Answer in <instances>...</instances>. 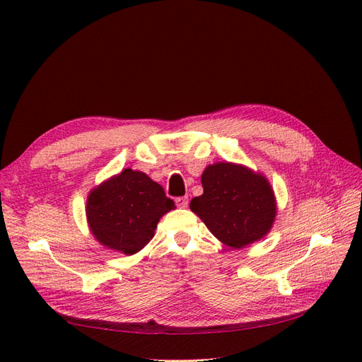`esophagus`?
<instances>
[{
    "instance_id": "1",
    "label": "esophagus",
    "mask_w": 362,
    "mask_h": 362,
    "mask_svg": "<svg viewBox=\"0 0 362 362\" xmlns=\"http://www.w3.org/2000/svg\"><path fill=\"white\" fill-rule=\"evenodd\" d=\"M175 202H177V205H178L180 208H185V206L189 205V198H187V196H181V198L175 199Z\"/></svg>"
}]
</instances>
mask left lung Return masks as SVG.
Wrapping results in <instances>:
<instances>
[{"label":"left lung","mask_w":362,"mask_h":362,"mask_svg":"<svg viewBox=\"0 0 362 362\" xmlns=\"http://www.w3.org/2000/svg\"><path fill=\"white\" fill-rule=\"evenodd\" d=\"M201 182L204 193L190 202L211 234L233 249L258 242L276 217V199L261 173L234 163L208 166Z\"/></svg>","instance_id":"obj_1"}]
</instances>
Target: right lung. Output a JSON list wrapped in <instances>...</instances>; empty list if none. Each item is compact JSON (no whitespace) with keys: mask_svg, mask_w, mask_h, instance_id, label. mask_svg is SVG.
Here are the masks:
<instances>
[{"mask_svg":"<svg viewBox=\"0 0 362 362\" xmlns=\"http://www.w3.org/2000/svg\"><path fill=\"white\" fill-rule=\"evenodd\" d=\"M173 208L158 182L144 172L124 169L89 193L86 216L103 246L133 255L151 242L161 216Z\"/></svg>","mask_w":362,"mask_h":362,"instance_id":"obj_1","label":"right lung"}]
</instances>
